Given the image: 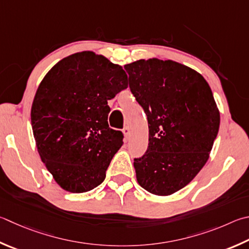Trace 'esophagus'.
<instances>
[{"label":"esophagus","instance_id":"esophagus-1","mask_svg":"<svg viewBox=\"0 0 249 249\" xmlns=\"http://www.w3.org/2000/svg\"><path fill=\"white\" fill-rule=\"evenodd\" d=\"M123 134H124V136L126 137V139L129 138V136H130V129H129L128 126H125L124 129H123Z\"/></svg>","mask_w":249,"mask_h":249}]
</instances>
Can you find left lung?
<instances>
[{"label":"left lung","instance_id":"1","mask_svg":"<svg viewBox=\"0 0 249 249\" xmlns=\"http://www.w3.org/2000/svg\"><path fill=\"white\" fill-rule=\"evenodd\" d=\"M124 67L149 127L147 151L134 159L137 182L155 195H172L209 159L220 126L213 94L199 73L178 62L149 58Z\"/></svg>","mask_w":249,"mask_h":249}]
</instances>
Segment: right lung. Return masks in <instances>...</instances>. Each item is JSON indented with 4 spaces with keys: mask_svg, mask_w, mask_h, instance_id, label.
<instances>
[{
    "mask_svg": "<svg viewBox=\"0 0 249 249\" xmlns=\"http://www.w3.org/2000/svg\"><path fill=\"white\" fill-rule=\"evenodd\" d=\"M123 67L91 51L57 62L44 76L31 107L40 158L60 186L85 193L106 178L123 134L109 127L107 101L127 88Z\"/></svg>",
    "mask_w": 249,
    "mask_h": 249,
    "instance_id": "obj_1",
    "label": "right lung"
}]
</instances>
